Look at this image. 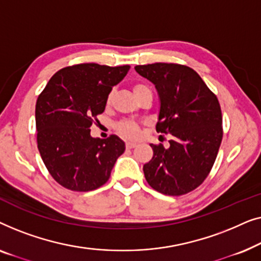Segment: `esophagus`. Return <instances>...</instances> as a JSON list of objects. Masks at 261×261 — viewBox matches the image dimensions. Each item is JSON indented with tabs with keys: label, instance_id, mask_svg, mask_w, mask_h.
I'll return each instance as SVG.
<instances>
[{
	"label": "esophagus",
	"instance_id": "34e87169",
	"mask_svg": "<svg viewBox=\"0 0 261 261\" xmlns=\"http://www.w3.org/2000/svg\"><path fill=\"white\" fill-rule=\"evenodd\" d=\"M135 146H137V144H135V142H126V147H127L128 149L134 148Z\"/></svg>",
	"mask_w": 261,
	"mask_h": 261
}]
</instances>
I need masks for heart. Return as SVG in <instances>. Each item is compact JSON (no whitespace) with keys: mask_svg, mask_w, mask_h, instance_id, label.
Instances as JSON below:
<instances>
[{"mask_svg":"<svg viewBox=\"0 0 261 261\" xmlns=\"http://www.w3.org/2000/svg\"><path fill=\"white\" fill-rule=\"evenodd\" d=\"M147 89L148 88L146 87L145 84H135L133 87V92L135 97H137L139 94H141L142 91L147 90ZM116 129L117 133L122 135V137L126 139H135L139 137V134H140V126H139L137 122H134V121H123V122L117 124Z\"/></svg>","mask_w":261,"mask_h":261,"instance_id":"b5f03b06","label":"heart"}]
</instances>
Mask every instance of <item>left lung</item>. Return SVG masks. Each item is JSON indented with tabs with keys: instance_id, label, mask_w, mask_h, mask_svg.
<instances>
[{
	"instance_id": "1",
	"label": "left lung",
	"mask_w": 261,
	"mask_h": 261,
	"mask_svg": "<svg viewBox=\"0 0 261 261\" xmlns=\"http://www.w3.org/2000/svg\"><path fill=\"white\" fill-rule=\"evenodd\" d=\"M135 71L158 91L156 132L172 137L169 148L151 144L153 156L144 165L146 180L164 195L188 194L208 177L222 141L219 99L189 66L154 63L137 65Z\"/></svg>"
}]
</instances>
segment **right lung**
Instances as JSON below:
<instances>
[{"mask_svg":"<svg viewBox=\"0 0 261 261\" xmlns=\"http://www.w3.org/2000/svg\"><path fill=\"white\" fill-rule=\"evenodd\" d=\"M129 65L77 64L59 70L37 99V141L46 169L72 191H91L108 181L124 142L116 135L92 138L94 119L105 112L114 85Z\"/></svg>","mask_w":261,"mask_h":261,"instance_id":"right-lung-1","label":"right lung"}]
</instances>
